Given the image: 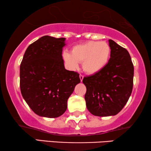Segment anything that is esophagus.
I'll return each mask as SVG.
<instances>
[{"label": "esophagus", "instance_id": "34e87169", "mask_svg": "<svg viewBox=\"0 0 151 151\" xmlns=\"http://www.w3.org/2000/svg\"><path fill=\"white\" fill-rule=\"evenodd\" d=\"M79 78H80V80H81V81H83V76L82 75V74H80Z\"/></svg>", "mask_w": 151, "mask_h": 151}]
</instances>
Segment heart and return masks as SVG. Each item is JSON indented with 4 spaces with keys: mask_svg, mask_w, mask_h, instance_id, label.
I'll list each match as a JSON object with an SVG mask.
<instances>
[{
    "mask_svg": "<svg viewBox=\"0 0 151 151\" xmlns=\"http://www.w3.org/2000/svg\"><path fill=\"white\" fill-rule=\"evenodd\" d=\"M111 56V47L104 42L88 41L74 46L71 53L64 52L63 58L71 70H76L79 62H83L85 72L94 74L105 68Z\"/></svg>",
    "mask_w": 151,
    "mask_h": 151,
    "instance_id": "heart-1",
    "label": "heart"
}]
</instances>
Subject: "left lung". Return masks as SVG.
I'll return each instance as SVG.
<instances>
[{"instance_id":"1","label":"left lung","mask_w":151,"mask_h":151,"mask_svg":"<svg viewBox=\"0 0 151 151\" xmlns=\"http://www.w3.org/2000/svg\"><path fill=\"white\" fill-rule=\"evenodd\" d=\"M111 56L104 69L83 79L88 110L97 116H115L128 101L133 87L134 66L127 49L109 40Z\"/></svg>"}]
</instances>
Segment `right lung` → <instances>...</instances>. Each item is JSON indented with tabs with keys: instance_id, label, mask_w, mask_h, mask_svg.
<instances>
[{
	"instance_id": "1",
	"label": "right lung",
	"mask_w": 151,
	"mask_h": 151,
	"mask_svg": "<svg viewBox=\"0 0 151 151\" xmlns=\"http://www.w3.org/2000/svg\"><path fill=\"white\" fill-rule=\"evenodd\" d=\"M65 38L45 35L25 51L20 65L23 98L37 115L57 118L65 113L79 74L65 70L62 57Z\"/></svg>"
}]
</instances>
